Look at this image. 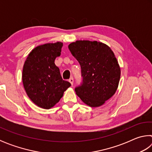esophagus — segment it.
Returning <instances> with one entry per match:
<instances>
[{
    "label": "esophagus",
    "instance_id": "obj_1",
    "mask_svg": "<svg viewBox=\"0 0 152 152\" xmlns=\"http://www.w3.org/2000/svg\"><path fill=\"white\" fill-rule=\"evenodd\" d=\"M69 82H70V84H72V86H73V84H74V78H71L69 79Z\"/></svg>",
    "mask_w": 152,
    "mask_h": 152
}]
</instances>
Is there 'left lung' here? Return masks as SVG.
<instances>
[{
  "instance_id": "left-lung-1",
  "label": "left lung",
  "mask_w": 152,
  "mask_h": 152,
  "mask_svg": "<svg viewBox=\"0 0 152 152\" xmlns=\"http://www.w3.org/2000/svg\"><path fill=\"white\" fill-rule=\"evenodd\" d=\"M81 67L82 85L75 91L82 101L91 107L105 103L116 92L121 68L109 46L96 41L79 40L68 45Z\"/></svg>"
}]
</instances>
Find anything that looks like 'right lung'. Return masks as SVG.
Here are the masks:
<instances>
[{
	"mask_svg": "<svg viewBox=\"0 0 152 152\" xmlns=\"http://www.w3.org/2000/svg\"><path fill=\"white\" fill-rule=\"evenodd\" d=\"M63 43L38 45L29 53L23 69L22 80L25 92L33 103L42 109L55 106L71 84L61 78L54 63L61 55Z\"/></svg>",
	"mask_w": 152,
	"mask_h": 152,
	"instance_id": "1",
	"label": "right lung"
}]
</instances>
